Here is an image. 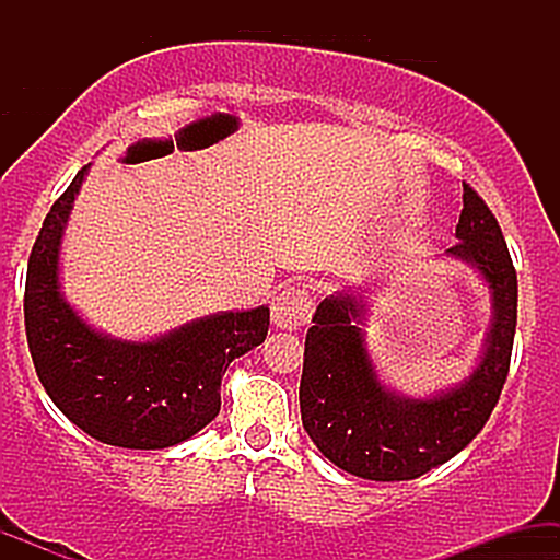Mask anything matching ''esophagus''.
<instances>
[{
	"mask_svg": "<svg viewBox=\"0 0 560 560\" xmlns=\"http://www.w3.org/2000/svg\"><path fill=\"white\" fill-rule=\"evenodd\" d=\"M313 313V294L305 287H287L284 292L276 294L271 316L276 329H300L302 324H307Z\"/></svg>",
	"mask_w": 560,
	"mask_h": 560,
	"instance_id": "esophagus-1",
	"label": "esophagus"
}]
</instances>
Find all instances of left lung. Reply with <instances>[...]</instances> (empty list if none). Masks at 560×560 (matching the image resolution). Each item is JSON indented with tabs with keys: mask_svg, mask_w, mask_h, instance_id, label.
Segmentation results:
<instances>
[{
	"mask_svg": "<svg viewBox=\"0 0 560 560\" xmlns=\"http://www.w3.org/2000/svg\"><path fill=\"white\" fill-rule=\"evenodd\" d=\"M458 244L445 255L479 271L492 326L471 376L432 397H408L378 378L365 347L363 294L337 292L316 307L300 378L302 427L334 466L374 481H408L447 464L485 429L511 369L518 281L492 210L464 184Z\"/></svg>",
	"mask_w": 560,
	"mask_h": 560,
	"instance_id": "left-lung-1",
	"label": "left lung"
}]
</instances>
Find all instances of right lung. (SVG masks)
<instances>
[{"label":"right lung","mask_w":560,"mask_h":560,"mask_svg":"<svg viewBox=\"0 0 560 560\" xmlns=\"http://www.w3.org/2000/svg\"><path fill=\"white\" fill-rule=\"evenodd\" d=\"M89 165L52 205L25 273V337L38 382L75 427L115 447L163 450L195 436L221 410L229 363L258 347L271 313L226 311L147 342L92 329L60 292V244Z\"/></svg>","instance_id":"obj_1"}]
</instances>
